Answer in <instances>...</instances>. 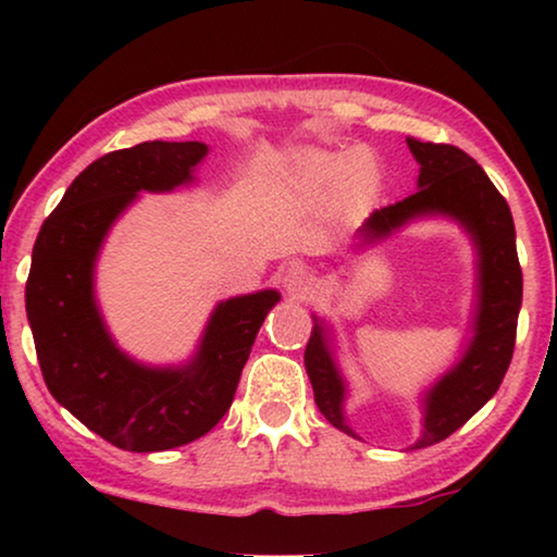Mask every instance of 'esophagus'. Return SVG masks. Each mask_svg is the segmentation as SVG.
I'll list each match as a JSON object with an SVG mask.
<instances>
[{"instance_id": "esophagus-1", "label": "esophagus", "mask_w": 557, "mask_h": 557, "mask_svg": "<svg viewBox=\"0 0 557 557\" xmlns=\"http://www.w3.org/2000/svg\"><path fill=\"white\" fill-rule=\"evenodd\" d=\"M281 284H284V292L292 301H307L314 294V278H311V273L304 265H292L284 273Z\"/></svg>"}]
</instances>
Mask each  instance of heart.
Listing matches in <instances>:
<instances>
[{"mask_svg":"<svg viewBox=\"0 0 557 557\" xmlns=\"http://www.w3.org/2000/svg\"><path fill=\"white\" fill-rule=\"evenodd\" d=\"M294 180L304 195L324 193L339 180V195L345 200H357L370 193L375 172L357 151H309L296 162Z\"/></svg>","mask_w":557,"mask_h":557,"instance_id":"b5f03b06","label":"heart"}]
</instances>
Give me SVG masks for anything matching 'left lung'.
Listing matches in <instances>:
<instances>
[{"label":"left lung","mask_w":557,"mask_h":557,"mask_svg":"<svg viewBox=\"0 0 557 557\" xmlns=\"http://www.w3.org/2000/svg\"><path fill=\"white\" fill-rule=\"evenodd\" d=\"M416 157L418 189L406 200L372 212L360 231V248L391 238L400 227L425 218H448L463 227L476 250V296L471 311V339L459 360L421 395L423 431L410 448L438 444L459 431L494 393L515 352L517 317L522 307V269L517 261L515 223L505 197L467 151L451 144L418 141L408 136ZM304 364L314 400L334 429L360 438L347 423V380L334 357L332 326L311 314Z\"/></svg>","instance_id":"8db88e82"}]
</instances>
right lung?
<instances>
[{
	"instance_id": "obj_1",
	"label": "right lung",
	"mask_w": 557,
	"mask_h": 557,
	"mask_svg": "<svg viewBox=\"0 0 557 557\" xmlns=\"http://www.w3.org/2000/svg\"><path fill=\"white\" fill-rule=\"evenodd\" d=\"M205 157L202 141H144L96 159L65 189L33 248L25 307L45 385L124 451H166L215 429L265 314L281 299L276 288H263L220 301L182 364L139 362L111 337L96 299L106 235L141 193L193 185Z\"/></svg>"
}]
</instances>
